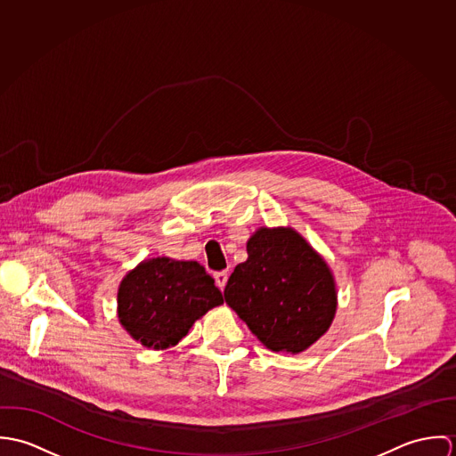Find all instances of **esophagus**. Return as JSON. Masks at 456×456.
Segmentation results:
<instances>
[{
	"label": "esophagus",
	"instance_id": "obj_1",
	"mask_svg": "<svg viewBox=\"0 0 456 456\" xmlns=\"http://www.w3.org/2000/svg\"><path fill=\"white\" fill-rule=\"evenodd\" d=\"M228 275H230V273L224 272V270L214 273V281H216V284H217L219 289H224V286H226V282H228Z\"/></svg>",
	"mask_w": 456,
	"mask_h": 456
}]
</instances>
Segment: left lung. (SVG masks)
<instances>
[{"instance_id": "1", "label": "left lung", "mask_w": 456, "mask_h": 456, "mask_svg": "<svg viewBox=\"0 0 456 456\" xmlns=\"http://www.w3.org/2000/svg\"><path fill=\"white\" fill-rule=\"evenodd\" d=\"M224 288L226 304L273 353L298 354L318 342L337 313L325 258L291 226L258 228Z\"/></svg>"}]
</instances>
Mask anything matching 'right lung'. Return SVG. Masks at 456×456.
Instances as JSON below:
<instances>
[{
    "label": "right lung",
    "instance_id": "right-lung-1",
    "mask_svg": "<svg viewBox=\"0 0 456 456\" xmlns=\"http://www.w3.org/2000/svg\"><path fill=\"white\" fill-rule=\"evenodd\" d=\"M221 304V291L200 263L168 256L140 261L118 289L119 323L154 351L174 347L196 320Z\"/></svg>",
    "mask_w": 456,
    "mask_h": 456
}]
</instances>
